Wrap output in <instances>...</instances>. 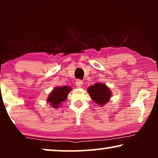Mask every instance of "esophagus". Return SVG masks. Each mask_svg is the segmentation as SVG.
<instances>
[{
    "mask_svg": "<svg viewBox=\"0 0 158 158\" xmlns=\"http://www.w3.org/2000/svg\"><path fill=\"white\" fill-rule=\"evenodd\" d=\"M83 84V81H82L81 80H77V81L75 82V85H76L77 88H81Z\"/></svg>",
    "mask_w": 158,
    "mask_h": 158,
    "instance_id": "obj_1",
    "label": "esophagus"
}]
</instances>
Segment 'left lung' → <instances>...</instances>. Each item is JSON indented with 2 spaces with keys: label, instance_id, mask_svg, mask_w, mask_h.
Wrapping results in <instances>:
<instances>
[{
  "label": "left lung",
  "instance_id": "left-lung-1",
  "mask_svg": "<svg viewBox=\"0 0 158 158\" xmlns=\"http://www.w3.org/2000/svg\"><path fill=\"white\" fill-rule=\"evenodd\" d=\"M91 98L99 106L105 105L111 97V92L105 84L96 83L88 88Z\"/></svg>",
  "mask_w": 158,
  "mask_h": 158
}]
</instances>
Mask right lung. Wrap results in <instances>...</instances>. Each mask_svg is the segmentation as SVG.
I'll return each mask as SVG.
<instances>
[{"label":"right lung","mask_w":158,"mask_h":158,"mask_svg":"<svg viewBox=\"0 0 158 158\" xmlns=\"http://www.w3.org/2000/svg\"><path fill=\"white\" fill-rule=\"evenodd\" d=\"M72 90L70 86H62V87H56L49 95L47 98L48 102L52 107L57 109L59 106L66 100L69 92Z\"/></svg>","instance_id":"obj_1"}]
</instances>
